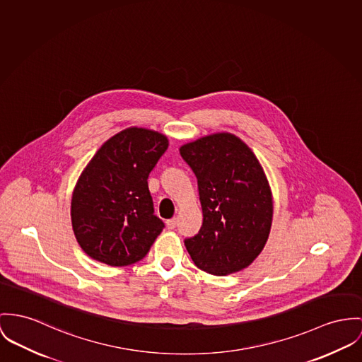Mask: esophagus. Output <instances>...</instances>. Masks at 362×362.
<instances>
[{"label": "esophagus", "mask_w": 362, "mask_h": 362, "mask_svg": "<svg viewBox=\"0 0 362 362\" xmlns=\"http://www.w3.org/2000/svg\"><path fill=\"white\" fill-rule=\"evenodd\" d=\"M176 223H177V221H176V218H173V219H169V221H167L168 228H169V230L175 228V227H176Z\"/></svg>", "instance_id": "1"}]
</instances>
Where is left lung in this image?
I'll return each instance as SVG.
<instances>
[{
    "mask_svg": "<svg viewBox=\"0 0 362 362\" xmlns=\"http://www.w3.org/2000/svg\"><path fill=\"white\" fill-rule=\"evenodd\" d=\"M198 180L202 227L185 241L195 266L214 276L247 269L264 248L273 194L253 151L238 136L216 132L180 148Z\"/></svg>",
    "mask_w": 362,
    "mask_h": 362,
    "instance_id": "8db88e82",
    "label": "left lung"
}]
</instances>
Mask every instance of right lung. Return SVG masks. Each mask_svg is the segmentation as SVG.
I'll list each match as a JSON object with an SVG mask.
<instances>
[{
  "label": "right lung",
  "mask_w": 362,
  "mask_h": 362,
  "mask_svg": "<svg viewBox=\"0 0 362 362\" xmlns=\"http://www.w3.org/2000/svg\"><path fill=\"white\" fill-rule=\"evenodd\" d=\"M169 140L154 129L129 127L106 140L83 168L71 195V224L93 260L124 267L141 260L164 223L153 215L147 177Z\"/></svg>",
  "instance_id": "obj_1"
}]
</instances>
